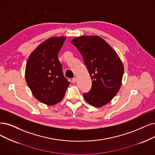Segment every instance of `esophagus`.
<instances>
[{
    "label": "esophagus",
    "mask_w": 155,
    "mask_h": 155,
    "mask_svg": "<svg viewBox=\"0 0 155 155\" xmlns=\"http://www.w3.org/2000/svg\"><path fill=\"white\" fill-rule=\"evenodd\" d=\"M76 81H77V78H74L72 79V83H76Z\"/></svg>",
    "instance_id": "obj_1"
}]
</instances>
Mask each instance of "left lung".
Returning <instances> with one entry per match:
<instances>
[{
  "mask_svg": "<svg viewBox=\"0 0 155 155\" xmlns=\"http://www.w3.org/2000/svg\"><path fill=\"white\" fill-rule=\"evenodd\" d=\"M81 54L92 80L91 88L83 94L88 104L100 107L109 103L120 90L124 67L118 55L97 35L78 37L72 40Z\"/></svg>",
  "mask_w": 155,
  "mask_h": 155,
  "instance_id": "obj_1",
  "label": "left lung"
}]
</instances>
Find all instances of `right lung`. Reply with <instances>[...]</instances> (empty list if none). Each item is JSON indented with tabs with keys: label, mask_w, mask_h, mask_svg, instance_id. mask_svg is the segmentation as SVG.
Wrapping results in <instances>:
<instances>
[{
	"label": "right lung",
	"mask_w": 155,
	"mask_h": 155,
	"mask_svg": "<svg viewBox=\"0 0 155 155\" xmlns=\"http://www.w3.org/2000/svg\"><path fill=\"white\" fill-rule=\"evenodd\" d=\"M65 37L49 38L37 47L28 58L25 79L34 96L48 106L60 102L70 82L64 76L58 58Z\"/></svg>",
	"instance_id": "add662e5"
}]
</instances>
